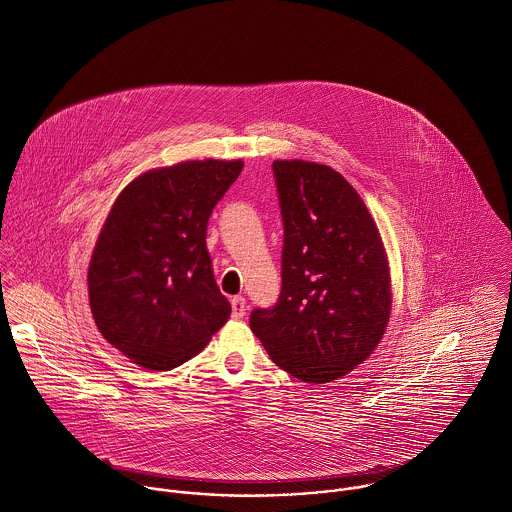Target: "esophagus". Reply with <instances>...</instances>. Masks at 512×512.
<instances>
[{"label":"esophagus","mask_w":512,"mask_h":512,"mask_svg":"<svg viewBox=\"0 0 512 512\" xmlns=\"http://www.w3.org/2000/svg\"><path fill=\"white\" fill-rule=\"evenodd\" d=\"M231 309H233V319H243L245 311H247V301L243 297H233Z\"/></svg>","instance_id":"obj_1"}]
</instances>
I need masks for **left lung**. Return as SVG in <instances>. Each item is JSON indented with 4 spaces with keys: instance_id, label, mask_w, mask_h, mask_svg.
Segmentation results:
<instances>
[{
    "instance_id": "obj_1",
    "label": "left lung",
    "mask_w": 512,
    "mask_h": 512,
    "mask_svg": "<svg viewBox=\"0 0 512 512\" xmlns=\"http://www.w3.org/2000/svg\"><path fill=\"white\" fill-rule=\"evenodd\" d=\"M285 239L281 295L249 325L277 367L331 383L361 365L385 335L391 271L381 233L355 187L335 169L273 161Z\"/></svg>"
}]
</instances>
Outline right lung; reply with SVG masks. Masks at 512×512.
Segmentation results:
<instances>
[{
	"label": "right lung",
	"mask_w": 512,
	"mask_h": 512,
	"mask_svg": "<svg viewBox=\"0 0 512 512\" xmlns=\"http://www.w3.org/2000/svg\"><path fill=\"white\" fill-rule=\"evenodd\" d=\"M243 161H181L135 177L97 237L89 307L99 333L133 363L169 371L195 357L227 323L207 251L213 207Z\"/></svg>",
	"instance_id": "1"
}]
</instances>
